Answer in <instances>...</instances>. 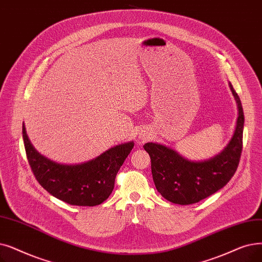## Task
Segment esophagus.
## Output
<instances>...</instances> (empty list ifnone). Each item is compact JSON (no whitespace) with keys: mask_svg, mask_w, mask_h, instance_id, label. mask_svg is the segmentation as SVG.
<instances>
[{"mask_svg":"<svg viewBox=\"0 0 262 262\" xmlns=\"http://www.w3.org/2000/svg\"><path fill=\"white\" fill-rule=\"evenodd\" d=\"M147 137H149V134H147V133H145V132H143V130H141V132L138 133V139H139V140H144V139H146Z\"/></svg>","mask_w":262,"mask_h":262,"instance_id":"34e87169","label":"esophagus"}]
</instances>
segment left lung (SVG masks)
Masks as SVG:
<instances>
[{
  "mask_svg": "<svg viewBox=\"0 0 262 262\" xmlns=\"http://www.w3.org/2000/svg\"><path fill=\"white\" fill-rule=\"evenodd\" d=\"M229 88L236 103L237 118L231 139L219 154L196 162L161 143L143 145L151 157L155 187L168 201L181 206L199 202L223 188L233 177L242 152L244 115L240 97L230 82Z\"/></svg>",
  "mask_w": 262,
  "mask_h": 262,
  "instance_id": "obj_1",
  "label": "left lung"
}]
</instances>
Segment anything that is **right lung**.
<instances>
[{"label": "right lung", "mask_w": 262, "mask_h": 262, "mask_svg": "<svg viewBox=\"0 0 262 262\" xmlns=\"http://www.w3.org/2000/svg\"><path fill=\"white\" fill-rule=\"evenodd\" d=\"M27 157L38 183L53 197L80 207H94L104 202L115 187V180L134 142L112 146L91 161L67 165L41 155L31 143L22 124Z\"/></svg>", "instance_id": "add662e5"}]
</instances>
